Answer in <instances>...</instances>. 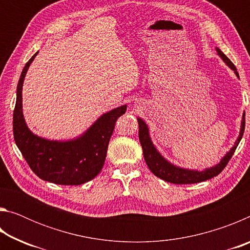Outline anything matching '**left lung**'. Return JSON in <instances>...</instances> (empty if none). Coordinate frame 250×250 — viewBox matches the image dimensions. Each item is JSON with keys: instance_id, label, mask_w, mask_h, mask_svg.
<instances>
[{"instance_id": "left-lung-1", "label": "left lung", "mask_w": 250, "mask_h": 250, "mask_svg": "<svg viewBox=\"0 0 250 250\" xmlns=\"http://www.w3.org/2000/svg\"><path fill=\"white\" fill-rule=\"evenodd\" d=\"M217 53L219 56L222 57L224 62H226L228 67L235 71L237 77H239L238 73H237V69L235 65L229 61L225 54L222 53L221 49L216 48ZM138 124H139V140L142 146L143 150V156H145V160L149 167L150 171L153 173L155 176L160 177L167 182H170L173 184H193V183H200V182L209 180L211 177L217 176L219 173H221L227 163L229 162L231 159L232 154L236 150L237 146L239 145L240 140H242L244 131H245V113L243 115V120H242V126H240V133L239 137L235 142V146L231 147L230 151L224 156L221 160L217 166H215L210 168H206L205 171H194V170H188V168H182L179 167H175L171 164L168 161L161 155L158 150L155 149L153 143L151 141L150 134H149V129H147V125L146 122L143 121L140 118H138Z\"/></svg>"}]
</instances>
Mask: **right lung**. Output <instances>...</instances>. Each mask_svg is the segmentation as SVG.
Instances as JSON below:
<instances>
[{
    "instance_id": "add662e5",
    "label": "right lung",
    "mask_w": 250,
    "mask_h": 250,
    "mask_svg": "<svg viewBox=\"0 0 250 250\" xmlns=\"http://www.w3.org/2000/svg\"><path fill=\"white\" fill-rule=\"evenodd\" d=\"M37 53L24 66L18 83L13 112L15 143L40 179L59 185L83 184L98 175L103 168L116 121L125 112L126 105L104 113L75 140L49 141L33 134L23 117L22 88L25 75Z\"/></svg>"
}]
</instances>
